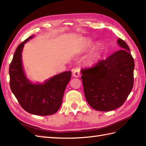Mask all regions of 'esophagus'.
<instances>
[{
    "label": "esophagus",
    "mask_w": 146,
    "mask_h": 146,
    "mask_svg": "<svg viewBox=\"0 0 146 146\" xmlns=\"http://www.w3.org/2000/svg\"><path fill=\"white\" fill-rule=\"evenodd\" d=\"M73 76L74 77H79L80 75V69L79 68H76L73 70Z\"/></svg>",
    "instance_id": "obj_1"
}]
</instances>
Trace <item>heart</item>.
Returning <instances> with one entry per match:
<instances>
[{"label":"heart","instance_id":"b5f03b06","mask_svg":"<svg viewBox=\"0 0 146 146\" xmlns=\"http://www.w3.org/2000/svg\"><path fill=\"white\" fill-rule=\"evenodd\" d=\"M86 46H89L91 45V42H89V41H88V42H86Z\"/></svg>","mask_w":146,"mask_h":146}]
</instances>
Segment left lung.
I'll list each match as a JSON object with an SVG mask.
<instances>
[{"mask_svg": "<svg viewBox=\"0 0 146 146\" xmlns=\"http://www.w3.org/2000/svg\"><path fill=\"white\" fill-rule=\"evenodd\" d=\"M121 50L101 60L91 68L81 69L84 92L93 109L107 111L121 107L134 84V58L129 48L119 38Z\"/></svg>", "mask_w": 146, "mask_h": 146, "instance_id": "obj_1", "label": "left lung"}]
</instances>
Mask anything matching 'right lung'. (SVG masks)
Here are the masks:
<instances>
[{"instance_id": "obj_1", "label": "right lung", "mask_w": 146, "mask_h": 146, "mask_svg": "<svg viewBox=\"0 0 146 146\" xmlns=\"http://www.w3.org/2000/svg\"><path fill=\"white\" fill-rule=\"evenodd\" d=\"M34 36L29 37L18 46L9 67L10 86L23 109L29 113L50 115L61 106L65 88L72 76V72L57 74L43 84L32 83L26 76L21 60L25 44Z\"/></svg>"}]
</instances>
